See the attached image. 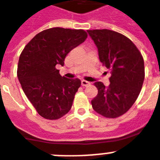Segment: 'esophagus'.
Instances as JSON below:
<instances>
[{
    "instance_id": "obj_1",
    "label": "esophagus",
    "mask_w": 160,
    "mask_h": 160,
    "mask_svg": "<svg viewBox=\"0 0 160 160\" xmlns=\"http://www.w3.org/2000/svg\"><path fill=\"white\" fill-rule=\"evenodd\" d=\"M90 84H91V83H90L89 82L85 81V80H82V87H88V86H90Z\"/></svg>"
}]
</instances>
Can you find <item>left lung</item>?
<instances>
[{
    "label": "left lung",
    "mask_w": 160,
    "mask_h": 160,
    "mask_svg": "<svg viewBox=\"0 0 160 160\" xmlns=\"http://www.w3.org/2000/svg\"><path fill=\"white\" fill-rule=\"evenodd\" d=\"M87 32L98 48L100 62L111 71L108 87L95 83L98 95L91 100L92 108L107 118H116L132 107L141 91L145 78L142 56L130 39L118 32L108 29Z\"/></svg>",
    "instance_id": "left-lung-1"
}]
</instances>
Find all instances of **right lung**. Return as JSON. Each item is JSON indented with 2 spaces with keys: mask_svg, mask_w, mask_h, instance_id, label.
Listing matches in <instances>:
<instances>
[{
  "mask_svg": "<svg viewBox=\"0 0 160 160\" xmlns=\"http://www.w3.org/2000/svg\"><path fill=\"white\" fill-rule=\"evenodd\" d=\"M87 37L83 30L54 27L37 34L22 52L18 81L30 102L45 119H59L71 109L81 81L62 77L56 66H63L67 54Z\"/></svg>",
  "mask_w": 160,
  "mask_h": 160,
  "instance_id": "1",
  "label": "right lung"
}]
</instances>
